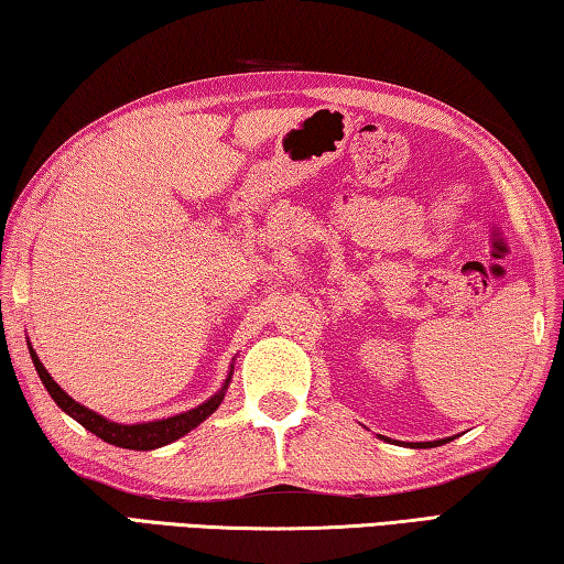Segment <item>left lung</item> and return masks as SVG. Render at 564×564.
I'll list each match as a JSON object with an SVG mask.
<instances>
[{"instance_id":"left-lung-1","label":"left lung","mask_w":564,"mask_h":564,"mask_svg":"<svg viewBox=\"0 0 564 564\" xmlns=\"http://www.w3.org/2000/svg\"><path fill=\"white\" fill-rule=\"evenodd\" d=\"M449 440H437V442H408V447H437V445H445ZM402 445V442H400Z\"/></svg>"}]
</instances>
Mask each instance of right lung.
I'll return each instance as SVG.
<instances>
[{
  "mask_svg": "<svg viewBox=\"0 0 564 564\" xmlns=\"http://www.w3.org/2000/svg\"><path fill=\"white\" fill-rule=\"evenodd\" d=\"M30 355H32L36 375H40V380L44 384V390L52 394V400L59 404L62 412H67L72 420H77L82 427L89 430L91 435H97L99 440L109 442V445L124 447V449H140V452L164 447V445H170V442L180 440V437L187 435V432L195 430L199 422H205L209 414L219 408L221 400H225L229 380H232V372H229L225 384H221V390L217 394H212L207 402H202L199 408H195V410L174 414V417H167V420L122 424V422H112V420L101 417V414L91 412L89 408H85V404L74 402L72 397L64 392L57 382L52 380V375L47 372V369H44V365L40 362V357H36L32 347H30Z\"/></svg>",
  "mask_w": 564,
  "mask_h": 564,
  "instance_id": "add662e5",
  "label": "right lung"
}]
</instances>
